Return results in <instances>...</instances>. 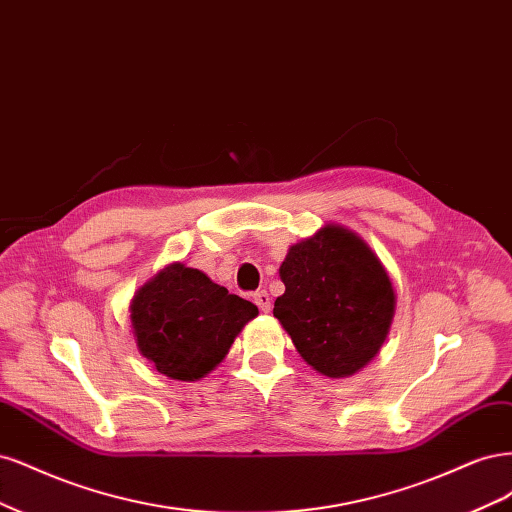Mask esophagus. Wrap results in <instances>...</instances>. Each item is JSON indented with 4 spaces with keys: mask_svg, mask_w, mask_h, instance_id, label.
<instances>
[{
    "mask_svg": "<svg viewBox=\"0 0 512 512\" xmlns=\"http://www.w3.org/2000/svg\"><path fill=\"white\" fill-rule=\"evenodd\" d=\"M253 300H255V304L259 306V310H261V312H270L272 302H270V295H268V291H257V293L253 295Z\"/></svg>",
    "mask_w": 512,
    "mask_h": 512,
    "instance_id": "1",
    "label": "esophagus"
}]
</instances>
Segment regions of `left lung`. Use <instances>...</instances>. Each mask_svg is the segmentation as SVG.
<instances>
[{
	"label": "left lung",
	"instance_id": "left-lung-1",
	"mask_svg": "<svg viewBox=\"0 0 512 512\" xmlns=\"http://www.w3.org/2000/svg\"><path fill=\"white\" fill-rule=\"evenodd\" d=\"M285 293L274 317L306 364L327 378L366 368L395 315V289L383 261L349 227L323 225L289 246L280 263Z\"/></svg>",
	"mask_w": 512,
	"mask_h": 512
}]
</instances>
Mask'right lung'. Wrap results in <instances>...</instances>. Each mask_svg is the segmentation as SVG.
<instances>
[{"label": "right lung", "mask_w": 512, "mask_h": 512, "mask_svg": "<svg viewBox=\"0 0 512 512\" xmlns=\"http://www.w3.org/2000/svg\"><path fill=\"white\" fill-rule=\"evenodd\" d=\"M259 310L202 270L174 261L136 291L131 334L142 357L172 381L193 383L217 368Z\"/></svg>", "instance_id": "add662e5"}]
</instances>
